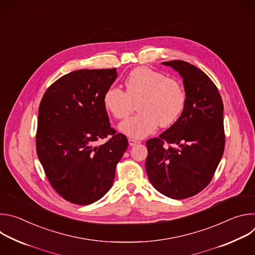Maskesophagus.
Here are the masks:
<instances>
[{"instance_id":"obj_1","label":"esophagus","mask_w":255,"mask_h":255,"mask_svg":"<svg viewBox=\"0 0 255 255\" xmlns=\"http://www.w3.org/2000/svg\"><path fill=\"white\" fill-rule=\"evenodd\" d=\"M128 142H129V145H130V146H134V145H136V144H139V143H140L138 140L131 139V138L128 140Z\"/></svg>"}]
</instances>
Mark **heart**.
<instances>
[{"mask_svg":"<svg viewBox=\"0 0 255 255\" xmlns=\"http://www.w3.org/2000/svg\"><path fill=\"white\" fill-rule=\"evenodd\" d=\"M125 92L119 88L107 89L103 97L106 110L117 119L126 118L138 102V111L119 125L120 131L132 138L151 134L158 125L168 127L183 113L186 93L181 85L147 66L131 70L124 81Z\"/></svg>","mask_w":255,"mask_h":255,"instance_id":"1","label":"heart"}]
</instances>
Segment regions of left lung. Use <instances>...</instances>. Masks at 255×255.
<instances>
[{
  "label": "left lung",
  "instance_id": "1",
  "mask_svg": "<svg viewBox=\"0 0 255 255\" xmlns=\"http://www.w3.org/2000/svg\"><path fill=\"white\" fill-rule=\"evenodd\" d=\"M183 79L184 111L167 130L146 141V172L162 195L181 200L197 195L211 181L225 146L223 102L215 84L183 60L162 62ZM176 145L175 148L167 144Z\"/></svg>",
  "mask_w": 255,
  "mask_h": 255
}]
</instances>
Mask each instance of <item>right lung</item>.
I'll list each match as a JSON object with an SVG mask.
<instances>
[{"label":"right lung","instance_id":"1","mask_svg":"<svg viewBox=\"0 0 255 255\" xmlns=\"http://www.w3.org/2000/svg\"><path fill=\"white\" fill-rule=\"evenodd\" d=\"M117 76L116 68L78 69L53 83L41 100L37 155L52 188L72 204L90 205L109 192L128 147L103 104ZM105 137L104 144L95 145Z\"/></svg>","mask_w":255,"mask_h":255}]
</instances>
